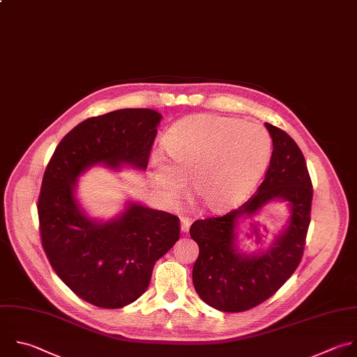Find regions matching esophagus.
Here are the masks:
<instances>
[{
  "mask_svg": "<svg viewBox=\"0 0 357 357\" xmlns=\"http://www.w3.org/2000/svg\"><path fill=\"white\" fill-rule=\"evenodd\" d=\"M190 218L189 217H181V231L188 232L190 228Z\"/></svg>",
  "mask_w": 357,
  "mask_h": 357,
  "instance_id": "obj_1",
  "label": "esophagus"
}]
</instances>
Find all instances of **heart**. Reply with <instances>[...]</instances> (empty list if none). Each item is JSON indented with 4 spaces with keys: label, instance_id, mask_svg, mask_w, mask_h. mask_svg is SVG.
Listing matches in <instances>:
<instances>
[{
    "label": "heart",
    "instance_id": "b5f03b06",
    "mask_svg": "<svg viewBox=\"0 0 357 357\" xmlns=\"http://www.w3.org/2000/svg\"><path fill=\"white\" fill-rule=\"evenodd\" d=\"M167 160L154 154L151 178L168 203L181 199L192 178L196 196L211 211L241 203L265 174L272 139L266 129L240 119L193 114L164 137Z\"/></svg>",
    "mask_w": 357,
    "mask_h": 357
}]
</instances>
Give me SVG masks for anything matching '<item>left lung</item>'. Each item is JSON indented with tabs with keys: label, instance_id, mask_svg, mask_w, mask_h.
Segmentation results:
<instances>
[{
	"label": "left lung",
	"instance_id": "1",
	"mask_svg": "<svg viewBox=\"0 0 357 357\" xmlns=\"http://www.w3.org/2000/svg\"><path fill=\"white\" fill-rule=\"evenodd\" d=\"M273 143L268 172L258 190L222 217L196 220L190 236L199 245L192 279L199 297L224 312L251 310L272 297L297 269L310 225L312 185L304 155L282 129L265 123ZM272 201H286L287 225L268 250L247 255L238 228Z\"/></svg>",
	"mask_w": 357,
	"mask_h": 357
}]
</instances>
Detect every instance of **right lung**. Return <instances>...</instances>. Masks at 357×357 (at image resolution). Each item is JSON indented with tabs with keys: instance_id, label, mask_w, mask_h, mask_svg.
I'll return each instance as SVG.
<instances>
[{
	"instance_id": "right-lung-1",
	"label": "right lung",
	"mask_w": 357,
	"mask_h": 357,
	"mask_svg": "<svg viewBox=\"0 0 357 357\" xmlns=\"http://www.w3.org/2000/svg\"><path fill=\"white\" fill-rule=\"evenodd\" d=\"M153 109H119L89 117L57 146L38 202L42 245L57 276L82 300L122 308L149 287L155 262L179 240V218L126 202L110 220L89 217L75 190L96 165L146 171L161 122Z\"/></svg>"
}]
</instances>
